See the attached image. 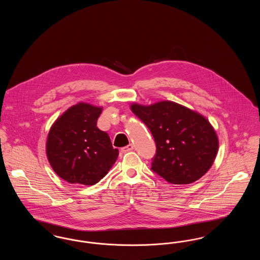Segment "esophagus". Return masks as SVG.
<instances>
[{
  "label": "esophagus",
  "mask_w": 260,
  "mask_h": 260,
  "mask_svg": "<svg viewBox=\"0 0 260 260\" xmlns=\"http://www.w3.org/2000/svg\"><path fill=\"white\" fill-rule=\"evenodd\" d=\"M132 150H134V145H133V144H128L127 146L122 148V152H123V153H126V152H129V151H132Z\"/></svg>",
  "instance_id": "1"
}]
</instances>
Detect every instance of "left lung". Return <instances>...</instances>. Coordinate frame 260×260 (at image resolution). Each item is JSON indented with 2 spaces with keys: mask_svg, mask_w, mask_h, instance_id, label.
<instances>
[{
  "mask_svg": "<svg viewBox=\"0 0 260 260\" xmlns=\"http://www.w3.org/2000/svg\"><path fill=\"white\" fill-rule=\"evenodd\" d=\"M133 113L147 125L156 142L151 170L172 184H190L212 166L218 138L198 112L173 101L152 105L133 103Z\"/></svg>",
  "mask_w": 260,
  "mask_h": 260,
  "instance_id": "1",
  "label": "left lung"
}]
</instances>
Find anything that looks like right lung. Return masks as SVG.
<instances>
[{
    "label": "right lung",
    "instance_id": "add662e5",
    "mask_svg": "<svg viewBox=\"0 0 260 260\" xmlns=\"http://www.w3.org/2000/svg\"><path fill=\"white\" fill-rule=\"evenodd\" d=\"M102 107L79 102L50 127L46 152L55 173L71 184L93 185L115 164L119 150L96 122Z\"/></svg>",
    "mask_w": 260,
    "mask_h": 260
}]
</instances>
